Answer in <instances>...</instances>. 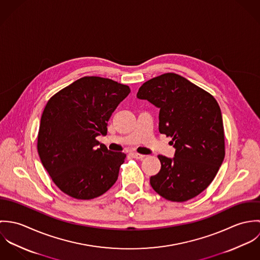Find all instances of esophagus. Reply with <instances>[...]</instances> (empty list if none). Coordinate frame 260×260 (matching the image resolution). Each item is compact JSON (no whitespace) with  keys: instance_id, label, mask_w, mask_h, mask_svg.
Returning a JSON list of instances; mask_svg holds the SVG:
<instances>
[{"instance_id":"34e87169","label":"esophagus","mask_w":260,"mask_h":260,"mask_svg":"<svg viewBox=\"0 0 260 260\" xmlns=\"http://www.w3.org/2000/svg\"><path fill=\"white\" fill-rule=\"evenodd\" d=\"M130 155L133 157V158H136V159H143L145 156L142 155V154H139V153H136V152H131Z\"/></svg>"}]
</instances>
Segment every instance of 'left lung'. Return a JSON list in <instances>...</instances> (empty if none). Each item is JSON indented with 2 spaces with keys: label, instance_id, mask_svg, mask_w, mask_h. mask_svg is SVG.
Segmentation results:
<instances>
[{
  "label": "left lung",
  "instance_id": "obj_1",
  "mask_svg": "<svg viewBox=\"0 0 260 260\" xmlns=\"http://www.w3.org/2000/svg\"><path fill=\"white\" fill-rule=\"evenodd\" d=\"M158 107L159 132L171 137L174 158L158 155L161 169L150 177L163 198L184 202L204 191L215 178L225 156L224 128L215 98L174 73L145 82L137 93Z\"/></svg>",
  "mask_w": 260,
  "mask_h": 260
}]
</instances>
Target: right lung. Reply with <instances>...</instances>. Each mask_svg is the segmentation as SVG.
Here are the masks:
<instances>
[{
	"label": "right lung",
	"instance_id": "obj_1",
	"mask_svg": "<svg viewBox=\"0 0 260 260\" xmlns=\"http://www.w3.org/2000/svg\"><path fill=\"white\" fill-rule=\"evenodd\" d=\"M130 93L127 85L108 78L86 76L60 90L47 102L41 117L37 149L53 182L78 200L108 191L118 179L126 154L100 146L107 122Z\"/></svg>",
	"mask_w": 260,
	"mask_h": 260
}]
</instances>
